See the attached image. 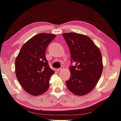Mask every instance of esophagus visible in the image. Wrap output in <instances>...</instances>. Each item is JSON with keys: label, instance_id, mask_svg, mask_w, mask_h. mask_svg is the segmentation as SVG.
<instances>
[{"label": "esophagus", "instance_id": "34e87169", "mask_svg": "<svg viewBox=\"0 0 121 121\" xmlns=\"http://www.w3.org/2000/svg\"><path fill=\"white\" fill-rule=\"evenodd\" d=\"M64 68H65V67L64 66H61V68L57 69V71H63V70L64 69Z\"/></svg>", "mask_w": 121, "mask_h": 121}]
</instances>
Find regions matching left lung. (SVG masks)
<instances>
[{
    "label": "left lung",
    "instance_id": "1",
    "mask_svg": "<svg viewBox=\"0 0 121 121\" xmlns=\"http://www.w3.org/2000/svg\"><path fill=\"white\" fill-rule=\"evenodd\" d=\"M69 47L71 63V77L66 84L68 89L77 95H84L94 89L102 75L103 62L99 48L87 36L75 32L62 34Z\"/></svg>",
    "mask_w": 121,
    "mask_h": 121
}]
</instances>
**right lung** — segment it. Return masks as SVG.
Wrapping results in <instances>:
<instances>
[{
  "label": "right lung",
  "instance_id": "1",
  "mask_svg": "<svg viewBox=\"0 0 121 121\" xmlns=\"http://www.w3.org/2000/svg\"><path fill=\"white\" fill-rule=\"evenodd\" d=\"M55 35L40 33L28 40L21 48L15 60V73L22 87L32 95L44 93L54 71L50 68L45 54Z\"/></svg>",
  "mask_w": 121,
  "mask_h": 121
}]
</instances>
